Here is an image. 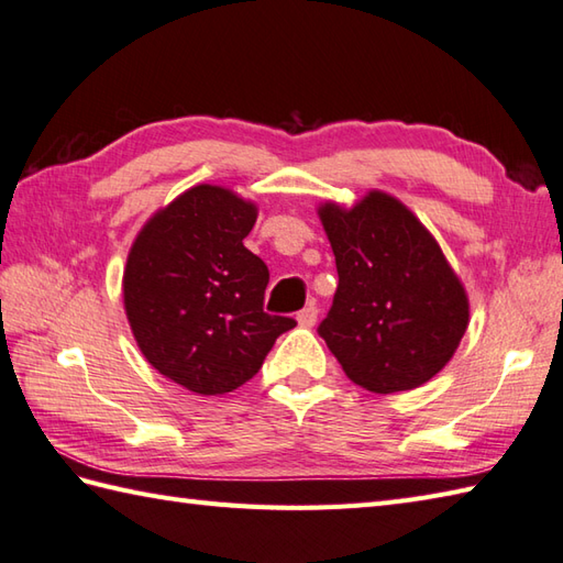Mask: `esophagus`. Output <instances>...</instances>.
Here are the masks:
<instances>
[{
	"mask_svg": "<svg viewBox=\"0 0 563 563\" xmlns=\"http://www.w3.org/2000/svg\"><path fill=\"white\" fill-rule=\"evenodd\" d=\"M319 317V309L314 305H307L300 314H297V321H300V327H314V321Z\"/></svg>",
	"mask_w": 563,
	"mask_h": 563,
	"instance_id": "esophagus-1",
	"label": "esophagus"
}]
</instances>
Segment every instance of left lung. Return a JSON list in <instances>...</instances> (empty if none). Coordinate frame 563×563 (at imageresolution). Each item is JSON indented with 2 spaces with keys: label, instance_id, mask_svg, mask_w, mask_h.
Listing matches in <instances>:
<instances>
[{
  "label": "left lung",
  "instance_id": "obj_1",
  "mask_svg": "<svg viewBox=\"0 0 563 563\" xmlns=\"http://www.w3.org/2000/svg\"><path fill=\"white\" fill-rule=\"evenodd\" d=\"M339 288L319 336L355 385L375 394L421 387L448 365L470 305L435 239L385 194L353 210H319Z\"/></svg>",
  "mask_w": 563,
  "mask_h": 563
}]
</instances>
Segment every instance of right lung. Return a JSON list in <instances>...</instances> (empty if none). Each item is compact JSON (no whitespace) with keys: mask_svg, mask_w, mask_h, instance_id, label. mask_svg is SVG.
<instances>
[{"mask_svg":"<svg viewBox=\"0 0 563 563\" xmlns=\"http://www.w3.org/2000/svg\"><path fill=\"white\" fill-rule=\"evenodd\" d=\"M256 208L218 186H196L154 214L123 275L128 321L152 367L196 394L254 377L297 321L263 312L268 266L244 246Z\"/></svg>","mask_w":563,"mask_h":563,"instance_id":"add662e5","label":"right lung"}]
</instances>
